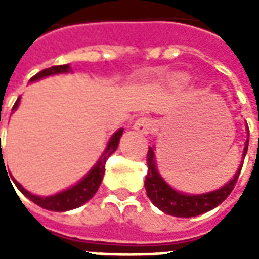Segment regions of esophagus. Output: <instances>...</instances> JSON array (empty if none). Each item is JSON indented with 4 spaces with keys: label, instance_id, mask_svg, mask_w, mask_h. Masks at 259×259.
Returning a JSON list of instances; mask_svg holds the SVG:
<instances>
[{
    "label": "esophagus",
    "instance_id": "1",
    "mask_svg": "<svg viewBox=\"0 0 259 259\" xmlns=\"http://www.w3.org/2000/svg\"><path fill=\"white\" fill-rule=\"evenodd\" d=\"M154 126H155V122L151 118H140L136 120L133 129L139 133H143V135H150L154 130Z\"/></svg>",
    "mask_w": 259,
    "mask_h": 259
}]
</instances>
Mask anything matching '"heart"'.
Instances as JSON below:
<instances>
[{
    "label": "heart",
    "mask_w": 259,
    "mask_h": 259,
    "mask_svg": "<svg viewBox=\"0 0 259 259\" xmlns=\"http://www.w3.org/2000/svg\"><path fill=\"white\" fill-rule=\"evenodd\" d=\"M186 80H187V79H185V77H183V79H179V84H185Z\"/></svg>",
    "instance_id": "heart-1"
}]
</instances>
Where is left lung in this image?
<instances>
[{"instance_id":"obj_1","label":"left lung","mask_w":259,"mask_h":259,"mask_svg":"<svg viewBox=\"0 0 259 259\" xmlns=\"http://www.w3.org/2000/svg\"><path fill=\"white\" fill-rule=\"evenodd\" d=\"M247 132H248V126H247ZM154 150H155V147H150L148 154H147L148 172H147L144 187H146L147 195L151 200L152 204L157 208H159L162 212L168 213V215H172V217H197V215L205 213V212L217 208L232 193L236 182L239 179L241 166H243V163H240L237 172L234 174L233 178L218 190L204 193V194H186V193H180V191L172 189L162 179V176L159 175L157 169ZM247 150H248V139L245 141L244 151H243V155H241L243 159H244L245 154H247Z\"/></svg>"}]
</instances>
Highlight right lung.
Instances as JSON below:
<instances>
[{
    "mask_svg": "<svg viewBox=\"0 0 259 259\" xmlns=\"http://www.w3.org/2000/svg\"><path fill=\"white\" fill-rule=\"evenodd\" d=\"M68 72H72V69L68 65H57V66H51V68L44 69L41 72H38L36 76H33L30 79V81H36V80H40L42 77H47V76H51V74H59V73H68ZM20 97L15 102L12 111H15L16 108L19 107ZM123 135V129L116 130L112 135V137L109 139L107 144V148L104 150L102 155L100 157V159L97 161V163L90 169V172L85 175L83 179L77 182L76 185L69 187L66 190L61 191L58 194L48 195V197H40V195L31 194L30 191H27L20 185L19 182H16L14 179L15 186L19 189V191L22 194L27 197L29 200H31L34 204L40 205L44 209H48V211H55V212H65L70 211V209H74L77 206L83 205L87 201L93 198V195L96 194L98 187L101 185L102 178H104V174H105V162H107L108 157L116 151L118 148L119 140ZM1 140V139H0ZM1 147V146H0Z\"/></svg>",
    "mask_w": 259,
    "mask_h": 259,
    "instance_id": "1",
    "label": "right lung"
}]
</instances>
